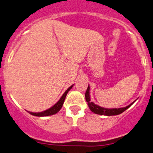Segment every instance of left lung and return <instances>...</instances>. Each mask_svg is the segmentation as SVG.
Returning <instances> with one entry per match:
<instances>
[{
  "instance_id": "8db88e82",
  "label": "left lung",
  "mask_w": 153,
  "mask_h": 153,
  "mask_svg": "<svg viewBox=\"0 0 153 153\" xmlns=\"http://www.w3.org/2000/svg\"><path fill=\"white\" fill-rule=\"evenodd\" d=\"M85 98L86 101H87L88 106L89 108L90 109V110L92 112L95 114H98V115H119V114L122 113L123 112H124L126 109H127L131 105H132L133 103H132L131 104H129V106H126V107L123 108H118V109H106V108H103L101 106H99L96 104H94L93 102H91L90 101V96H89V86H88L87 89L85 93Z\"/></svg>"
}]
</instances>
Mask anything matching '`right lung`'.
I'll list each match as a JSON object with an SVG mask.
<instances>
[{
    "label": "right lung",
    "instance_id": "obj_1",
    "mask_svg": "<svg viewBox=\"0 0 153 153\" xmlns=\"http://www.w3.org/2000/svg\"><path fill=\"white\" fill-rule=\"evenodd\" d=\"M73 86V85H72ZM72 86H71L70 87H69L68 89L66 90V92L63 94V95L61 96V98H60L59 101L56 103L53 106H52L51 108L49 109H47V110L44 111V112H29L31 115H35V116H38V117H41V116H49V115H54V114H56L60 109H61L62 107L63 104H64V100H65L66 96H67L68 92L72 89Z\"/></svg>",
    "mask_w": 153,
    "mask_h": 153
}]
</instances>
